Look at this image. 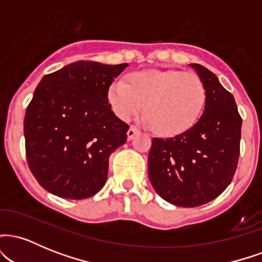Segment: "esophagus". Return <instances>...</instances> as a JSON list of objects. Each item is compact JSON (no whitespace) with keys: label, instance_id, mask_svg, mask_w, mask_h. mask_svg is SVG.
Here are the masks:
<instances>
[{"label":"esophagus","instance_id":"34e87169","mask_svg":"<svg viewBox=\"0 0 262 262\" xmlns=\"http://www.w3.org/2000/svg\"><path fill=\"white\" fill-rule=\"evenodd\" d=\"M127 135H128V138H129V139H133V138H134V135H135V129H134L133 127H132V128L129 129V130H128Z\"/></svg>","mask_w":262,"mask_h":262}]
</instances>
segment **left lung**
Listing matches in <instances>:
<instances>
[{
	"label": "left lung",
	"instance_id": "1",
	"mask_svg": "<svg viewBox=\"0 0 262 262\" xmlns=\"http://www.w3.org/2000/svg\"><path fill=\"white\" fill-rule=\"evenodd\" d=\"M124 68L77 61L38 83L26 111V156L48 192L83 200L104 186L110 155L129 129L108 102L110 86Z\"/></svg>",
	"mask_w": 262,
	"mask_h": 262
}]
</instances>
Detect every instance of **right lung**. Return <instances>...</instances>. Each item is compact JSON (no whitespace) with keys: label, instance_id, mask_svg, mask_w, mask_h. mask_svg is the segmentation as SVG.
Returning a JSON list of instances; mask_svg holds the SVG:
<instances>
[{"label":"right lung","instance_id":"obj_1","mask_svg":"<svg viewBox=\"0 0 262 262\" xmlns=\"http://www.w3.org/2000/svg\"><path fill=\"white\" fill-rule=\"evenodd\" d=\"M166 79L170 95L158 106L164 122L152 139L149 179L159 196L179 207L215 200L229 186L240 155L242 117L233 95L202 65ZM204 89L205 104L196 98Z\"/></svg>","mask_w":262,"mask_h":262}]
</instances>
